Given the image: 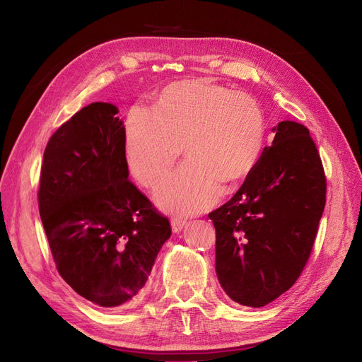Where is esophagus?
<instances>
[{"mask_svg":"<svg viewBox=\"0 0 362 362\" xmlns=\"http://www.w3.org/2000/svg\"><path fill=\"white\" fill-rule=\"evenodd\" d=\"M170 224H172V230L177 233V231H181V230L184 228V226L187 224V221H185L184 218H180V216H177V218H172Z\"/></svg>","mask_w":362,"mask_h":362,"instance_id":"34e87169","label":"esophagus"}]
</instances>
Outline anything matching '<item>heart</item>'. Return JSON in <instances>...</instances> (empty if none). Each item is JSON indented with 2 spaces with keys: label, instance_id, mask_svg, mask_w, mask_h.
Segmentation results:
<instances>
[{
  "label": "heart",
  "instance_id": "heart-1",
  "mask_svg": "<svg viewBox=\"0 0 362 362\" xmlns=\"http://www.w3.org/2000/svg\"><path fill=\"white\" fill-rule=\"evenodd\" d=\"M266 136V114L251 95L206 78L181 80L166 86L153 110L129 111L126 158L135 180L153 189L184 146L187 163L162 184L157 200L166 209L196 214L215 204L221 182L250 175Z\"/></svg>",
  "mask_w": 362,
  "mask_h": 362
}]
</instances>
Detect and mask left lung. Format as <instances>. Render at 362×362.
<instances>
[{
	"label": "left lung",
	"instance_id": "8db88e82",
	"mask_svg": "<svg viewBox=\"0 0 362 362\" xmlns=\"http://www.w3.org/2000/svg\"><path fill=\"white\" fill-rule=\"evenodd\" d=\"M227 204L209 212L215 269L226 294L262 308L305 269L325 208L327 178L309 129L285 120Z\"/></svg>",
	"mask_w": 362,
	"mask_h": 362
}]
</instances>
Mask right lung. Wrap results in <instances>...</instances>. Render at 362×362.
Listing matches in <instances>:
<instances>
[{
	"label": "right lung",
	"instance_id": "add662e5",
	"mask_svg": "<svg viewBox=\"0 0 362 362\" xmlns=\"http://www.w3.org/2000/svg\"><path fill=\"white\" fill-rule=\"evenodd\" d=\"M117 107L93 103L50 136L38 209L57 272L103 308L129 306L144 291L170 238L168 216L129 180Z\"/></svg>",
	"mask_w": 362,
	"mask_h": 362
}]
</instances>
